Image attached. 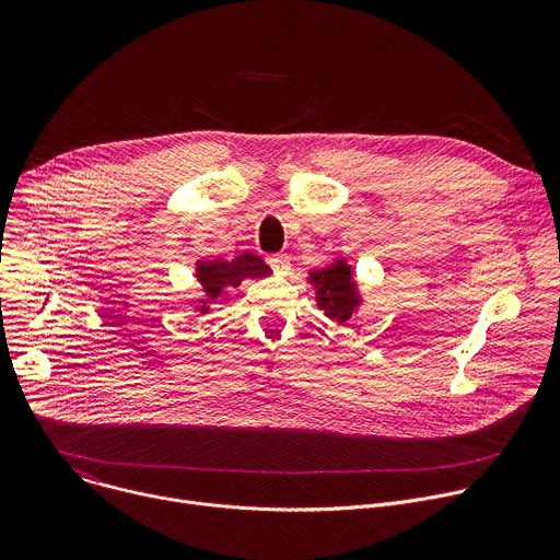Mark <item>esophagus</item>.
<instances>
[{"instance_id": "obj_1", "label": "esophagus", "mask_w": 560, "mask_h": 560, "mask_svg": "<svg viewBox=\"0 0 560 560\" xmlns=\"http://www.w3.org/2000/svg\"><path fill=\"white\" fill-rule=\"evenodd\" d=\"M268 266L272 268V272L275 275H279V277H283V275H288L290 272V261L285 259V257H281V255H272V257H268Z\"/></svg>"}]
</instances>
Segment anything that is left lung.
<instances>
[{
    "instance_id": "1",
    "label": "left lung",
    "mask_w": 560,
    "mask_h": 560,
    "mask_svg": "<svg viewBox=\"0 0 560 560\" xmlns=\"http://www.w3.org/2000/svg\"><path fill=\"white\" fill-rule=\"evenodd\" d=\"M310 281L316 288L318 307L326 310V314L337 322H348L359 303L350 266H346V261H337L326 270L312 272Z\"/></svg>"
}]
</instances>
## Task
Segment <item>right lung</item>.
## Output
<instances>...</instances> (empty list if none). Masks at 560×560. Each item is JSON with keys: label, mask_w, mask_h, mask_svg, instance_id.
I'll return each mask as SVG.
<instances>
[{"label": "right lung", "mask_w": 560, "mask_h": 560, "mask_svg": "<svg viewBox=\"0 0 560 560\" xmlns=\"http://www.w3.org/2000/svg\"><path fill=\"white\" fill-rule=\"evenodd\" d=\"M270 268L266 266L264 259L246 253L242 257H234L232 261L225 259H214V261H197V279L201 281L203 292L208 299L219 296L223 288H236L244 279H261L268 277ZM208 307L201 305V312Z\"/></svg>", "instance_id": "add662e5"}]
</instances>
